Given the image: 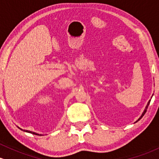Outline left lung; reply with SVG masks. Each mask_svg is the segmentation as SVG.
<instances>
[{
	"label": "left lung",
	"mask_w": 159,
	"mask_h": 159,
	"mask_svg": "<svg viewBox=\"0 0 159 159\" xmlns=\"http://www.w3.org/2000/svg\"><path fill=\"white\" fill-rule=\"evenodd\" d=\"M150 101H151V100H149V101H148V103H147V106H146V108H145V110H144V111L143 112L142 115L140 116V118H139L138 119H137V121H136V122H138V121L140 120V119H141L142 117L143 116H144V114L146 113V112H147V108H148V106H149V103H150Z\"/></svg>",
	"instance_id": "1"
}]
</instances>
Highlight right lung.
<instances>
[{
    "label": "right lung",
    "mask_w": 159,
    "mask_h": 159,
    "mask_svg": "<svg viewBox=\"0 0 159 159\" xmlns=\"http://www.w3.org/2000/svg\"><path fill=\"white\" fill-rule=\"evenodd\" d=\"M19 128V129H21L22 130V131H25V132H28V133H31V134H36V135H40V136H42L43 134H37V133H35V132H34V131H28V130H23V129H22V128H19V127H18Z\"/></svg>",
    "instance_id": "right-lung-1"
}]
</instances>
